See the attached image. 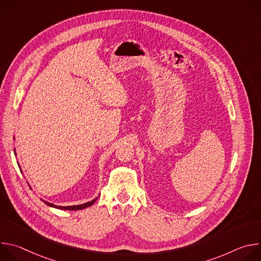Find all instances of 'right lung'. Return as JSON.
I'll return each instance as SVG.
<instances>
[{
	"instance_id": "add662e5",
	"label": "right lung",
	"mask_w": 261,
	"mask_h": 261,
	"mask_svg": "<svg viewBox=\"0 0 261 261\" xmlns=\"http://www.w3.org/2000/svg\"><path fill=\"white\" fill-rule=\"evenodd\" d=\"M14 154L16 155L15 150H14ZM18 166H19V165H18ZM97 198H98V197L94 198V199L91 200V201H88V202H86V203H83V204H79V205H67V206L57 205V204L50 203V202H48V201H46V200H44V199H42V198H41V200H42L45 204H47V205H49V206H51V207L58 208V210H63V211H79V210H84V208H86V207L91 206L92 204H94V202L97 200Z\"/></svg>"
}]
</instances>
